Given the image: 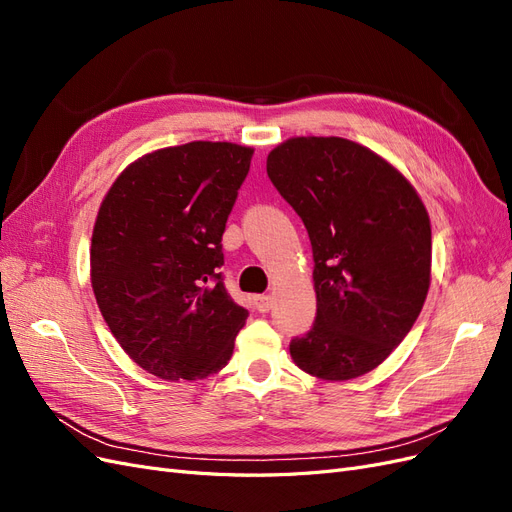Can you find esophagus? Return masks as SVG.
Returning <instances> with one entry per match:
<instances>
[{
    "instance_id": "esophagus-1",
    "label": "esophagus",
    "mask_w": 512,
    "mask_h": 512,
    "mask_svg": "<svg viewBox=\"0 0 512 512\" xmlns=\"http://www.w3.org/2000/svg\"><path fill=\"white\" fill-rule=\"evenodd\" d=\"M254 307L258 309L260 314H267L269 309L273 307V299L269 297V294H258V297H254Z\"/></svg>"
}]
</instances>
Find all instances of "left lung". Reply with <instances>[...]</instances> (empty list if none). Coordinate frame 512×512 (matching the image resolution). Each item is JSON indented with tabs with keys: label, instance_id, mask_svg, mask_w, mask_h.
I'll use <instances>...</instances> for the list:
<instances>
[{
	"label": "left lung",
	"instance_id": "left-lung-1",
	"mask_svg": "<svg viewBox=\"0 0 512 512\" xmlns=\"http://www.w3.org/2000/svg\"><path fill=\"white\" fill-rule=\"evenodd\" d=\"M267 175L303 220L314 252L316 322L290 342L294 365L342 382L376 369L421 314L431 284V224L414 185L371 149L294 136Z\"/></svg>",
	"mask_w": 512,
	"mask_h": 512
}]
</instances>
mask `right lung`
Wrapping results in <instances>:
<instances>
[{"label":"right lung","mask_w":512,"mask_h":512,"mask_svg":"<svg viewBox=\"0 0 512 512\" xmlns=\"http://www.w3.org/2000/svg\"><path fill=\"white\" fill-rule=\"evenodd\" d=\"M252 156L235 143L164 147L123 168L102 200L91 288L123 352L162 380L218 374L247 320L218 269Z\"/></svg>","instance_id":"add662e5"}]
</instances>
